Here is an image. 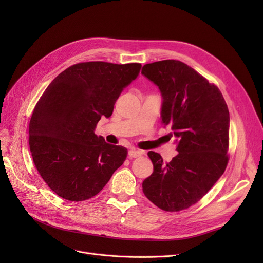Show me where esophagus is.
<instances>
[{"instance_id": "1", "label": "esophagus", "mask_w": 263, "mask_h": 263, "mask_svg": "<svg viewBox=\"0 0 263 263\" xmlns=\"http://www.w3.org/2000/svg\"><path fill=\"white\" fill-rule=\"evenodd\" d=\"M144 155V151L137 150V149H130L129 150V157L130 158H139Z\"/></svg>"}]
</instances>
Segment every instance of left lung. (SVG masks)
<instances>
[{"label": "left lung", "mask_w": 263, "mask_h": 263, "mask_svg": "<svg viewBox=\"0 0 263 263\" xmlns=\"http://www.w3.org/2000/svg\"><path fill=\"white\" fill-rule=\"evenodd\" d=\"M142 74L161 91L162 122L172 127L179 153L165 163L149 151L154 173L143 181V192L164 211L184 210L200 200L226 170L229 110L219 89L180 61L147 64Z\"/></svg>", "instance_id": "left-lung-1"}]
</instances>
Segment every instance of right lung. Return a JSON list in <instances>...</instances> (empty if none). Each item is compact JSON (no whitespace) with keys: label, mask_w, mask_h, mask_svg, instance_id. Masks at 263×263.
Listing matches in <instances>:
<instances>
[{"label":"right lung","mask_w":263,"mask_h":263,"mask_svg":"<svg viewBox=\"0 0 263 263\" xmlns=\"http://www.w3.org/2000/svg\"><path fill=\"white\" fill-rule=\"evenodd\" d=\"M141 68L137 63L76 64L40 97L30 121V149L41 178L59 196L71 201L93 197L126 160V148L105 143L93 131L101 117L112 115Z\"/></svg>","instance_id":"add662e5"}]
</instances>
